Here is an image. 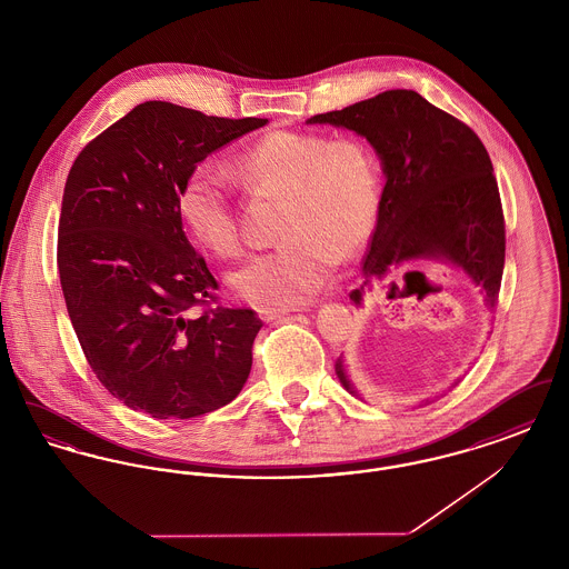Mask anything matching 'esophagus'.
I'll return each mask as SVG.
<instances>
[{"label":"esophagus","mask_w":569,"mask_h":569,"mask_svg":"<svg viewBox=\"0 0 569 569\" xmlns=\"http://www.w3.org/2000/svg\"><path fill=\"white\" fill-rule=\"evenodd\" d=\"M292 309H288V307H260V318L264 320V322H271V320H277V318H281V316H288Z\"/></svg>","instance_id":"1"}]
</instances>
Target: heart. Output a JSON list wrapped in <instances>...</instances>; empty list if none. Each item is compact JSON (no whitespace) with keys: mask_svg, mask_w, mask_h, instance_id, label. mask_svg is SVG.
<instances>
[{"mask_svg":"<svg viewBox=\"0 0 569 569\" xmlns=\"http://www.w3.org/2000/svg\"><path fill=\"white\" fill-rule=\"evenodd\" d=\"M230 170L249 193L286 198L277 230L283 243L230 277L244 300L267 307L309 300L339 258L356 256L376 230L383 198L381 166L360 138L277 130L234 156ZM179 213L217 256L243 251V219L213 163L191 168L179 191Z\"/></svg>","mask_w":569,"mask_h":569,"instance_id":"obj_1","label":"heart"}]
</instances>
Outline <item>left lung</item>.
I'll use <instances>...</instances> for the list:
<instances>
[{"label":"left lung","mask_w":569,"mask_h":569,"mask_svg":"<svg viewBox=\"0 0 569 569\" xmlns=\"http://www.w3.org/2000/svg\"><path fill=\"white\" fill-rule=\"evenodd\" d=\"M307 121L365 136L383 163L381 211L362 260V286L350 292L353 302L360 305L371 283L392 277L403 262L446 258L480 286L495 311L506 262V221L478 134L411 89H390ZM388 286L395 290L397 283L390 279ZM337 376L356 395L341 358Z\"/></svg>","instance_id":"left-lung-1"}]
</instances>
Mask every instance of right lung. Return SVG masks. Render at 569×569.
<instances>
[{"mask_svg":"<svg viewBox=\"0 0 569 569\" xmlns=\"http://www.w3.org/2000/svg\"><path fill=\"white\" fill-rule=\"evenodd\" d=\"M262 126L151 100L89 140L70 168L57 239L66 307L96 378L151 418L228 406L251 371L262 320L219 302L179 191L196 163Z\"/></svg>","mask_w":569,"mask_h":569,"instance_id":"add662e5","label":"right lung"}]
</instances>
